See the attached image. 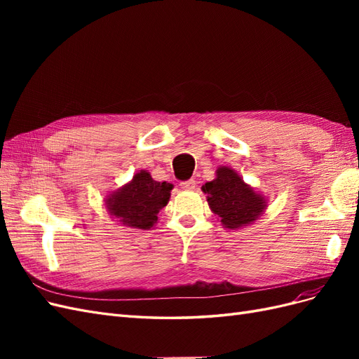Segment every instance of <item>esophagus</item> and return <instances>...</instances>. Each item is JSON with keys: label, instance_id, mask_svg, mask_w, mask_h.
Instances as JSON below:
<instances>
[{"label": "esophagus", "instance_id": "1", "mask_svg": "<svg viewBox=\"0 0 359 359\" xmlns=\"http://www.w3.org/2000/svg\"><path fill=\"white\" fill-rule=\"evenodd\" d=\"M194 187H196V181H194V180H189V181H182L181 182V189L182 190H193Z\"/></svg>", "mask_w": 359, "mask_h": 359}]
</instances>
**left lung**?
I'll use <instances>...</instances> for the list:
<instances>
[{"mask_svg": "<svg viewBox=\"0 0 359 359\" xmlns=\"http://www.w3.org/2000/svg\"><path fill=\"white\" fill-rule=\"evenodd\" d=\"M202 191L211 211L220 217V222L227 229H240L243 226L256 222L266 208V199L255 191L238 173L220 166L215 178L205 182Z\"/></svg>", "mask_w": 359, "mask_h": 359, "instance_id": "1", "label": "left lung"}]
</instances>
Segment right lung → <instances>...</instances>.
<instances>
[{"label": "right lung", "mask_w": 359, "mask_h": 359, "mask_svg": "<svg viewBox=\"0 0 359 359\" xmlns=\"http://www.w3.org/2000/svg\"><path fill=\"white\" fill-rule=\"evenodd\" d=\"M172 189L170 182L154 181L149 172L140 170L126 186L112 191L104 203L121 224L147 231L157 223V215L168 205Z\"/></svg>", "instance_id": "obj_1"}]
</instances>
